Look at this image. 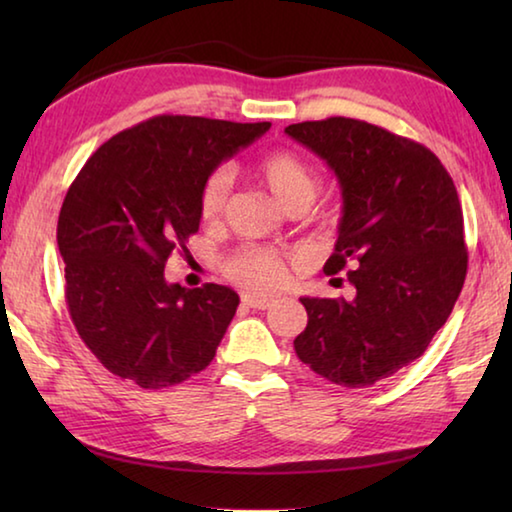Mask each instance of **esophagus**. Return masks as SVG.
Instances as JSON below:
<instances>
[{
	"instance_id": "obj_1",
	"label": "esophagus",
	"mask_w": 512,
	"mask_h": 512,
	"mask_svg": "<svg viewBox=\"0 0 512 512\" xmlns=\"http://www.w3.org/2000/svg\"><path fill=\"white\" fill-rule=\"evenodd\" d=\"M241 302L250 309H268L273 305V298L266 296H255V293H241Z\"/></svg>"
}]
</instances>
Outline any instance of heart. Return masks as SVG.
Instances as JSON below:
<instances>
[{
    "label": "heart",
    "mask_w": 512,
    "mask_h": 512,
    "mask_svg": "<svg viewBox=\"0 0 512 512\" xmlns=\"http://www.w3.org/2000/svg\"><path fill=\"white\" fill-rule=\"evenodd\" d=\"M257 176L262 178V183L271 189L275 201L287 212L296 210V207L307 210L320 192V176L316 169L307 160H302L300 155L284 149L264 155L257 164ZM228 187L230 176L225 169H216L205 180L201 198H198V210H201L203 221L212 223L221 219L225 201H228ZM223 268L232 282L253 291L275 289L284 280V273H287L284 259L262 246L239 248L237 253L225 259Z\"/></svg>",
    "instance_id": "b5f03b06"
}]
</instances>
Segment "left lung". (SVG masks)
<instances>
[{
	"label": "left lung",
	"mask_w": 512,
	"mask_h": 512,
	"mask_svg": "<svg viewBox=\"0 0 512 512\" xmlns=\"http://www.w3.org/2000/svg\"><path fill=\"white\" fill-rule=\"evenodd\" d=\"M341 183L343 219L325 273L348 271L352 300L300 298L298 359L327 381L366 388L420 359L467 275L454 180L427 146L350 117L284 128Z\"/></svg>",
	"instance_id": "obj_1"
}]
</instances>
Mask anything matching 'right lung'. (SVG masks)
I'll list each match as a JSON object with an SVG mask.
<instances>
[{
  "label": "right lung",
  "mask_w": 512,
  "mask_h": 512,
  "mask_svg": "<svg viewBox=\"0 0 512 512\" xmlns=\"http://www.w3.org/2000/svg\"><path fill=\"white\" fill-rule=\"evenodd\" d=\"M268 128L151 117L101 144L69 185L56 232L67 309L112 375L155 391L210 366L239 296L169 284L164 264L198 232L210 173Z\"/></svg>",
  "instance_id": "add662e5"
}]
</instances>
